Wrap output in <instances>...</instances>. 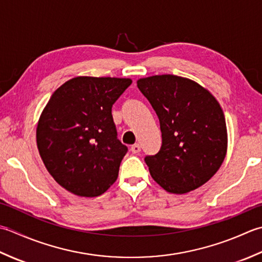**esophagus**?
<instances>
[{
  "label": "esophagus",
  "mask_w": 262,
  "mask_h": 262,
  "mask_svg": "<svg viewBox=\"0 0 262 262\" xmlns=\"http://www.w3.org/2000/svg\"><path fill=\"white\" fill-rule=\"evenodd\" d=\"M131 151L132 154H138L141 151V146L139 143H135V145L131 146Z\"/></svg>",
  "instance_id": "esophagus-1"
}]
</instances>
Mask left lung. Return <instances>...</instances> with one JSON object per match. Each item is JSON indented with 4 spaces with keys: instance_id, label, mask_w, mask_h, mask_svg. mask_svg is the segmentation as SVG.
<instances>
[{
    "instance_id": "8db88e82",
    "label": "left lung",
    "mask_w": 262,
    "mask_h": 262,
    "mask_svg": "<svg viewBox=\"0 0 262 262\" xmlns=\"http://www.w3.org/2000/svg\"><path fill=\"white\" fill-rule=\"evenodd\" d=\"M156 112L162 147L145 162L152 179L170 193L199 188L220 169L227 150L225 116L215 97L192 80L173 74L138 80Z\"/></svg>"
}]
</instances>
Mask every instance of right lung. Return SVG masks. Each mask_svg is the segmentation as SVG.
<instances>
[{
  "label": "right lung",
  "mask_w": 262,
  "mask_h": 262,
  "mask_svg": "<svg viewBox=\"0 0 262 262\" xmlns=\"http://www.w3.org/2000/svg\"><path fill=\"white\" fill-rule=\"evenodd\" d=\"M132 81L77 77L56 89L37 125L50 174L71 193L98 196L113 184L127 147L117 139L113 104Z\"/></svg>",
  "instance_id": "1"
}]
</instances>
